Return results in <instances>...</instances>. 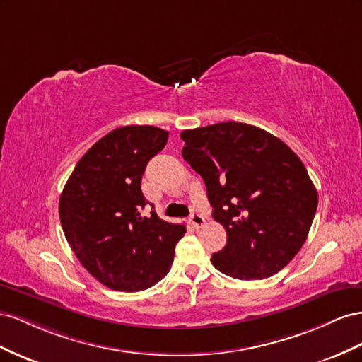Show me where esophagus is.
Wrapping results in <instances>:
<instances>
[{
    "label": "esophagus",
    "instance_id": "esophagus-1",
    "mask_svg": "<svg viewBox=\"0 0 362 362\" xmlns=\"http://www.w3.org/2000/svg\"><path fill=\"white\" fill-rule=\"evenodd\" d=\"M189 220H191V223L194 224L195 229H200V227L204 226V216H203L202 214H199V212H192Z\"/></svg>",
    "mask_w": 362,
    "mask_h": 362
}]
</instances>
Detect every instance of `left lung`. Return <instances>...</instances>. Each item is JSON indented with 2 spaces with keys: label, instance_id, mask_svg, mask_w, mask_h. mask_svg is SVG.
I'll return each instance as SVG.
<instances>
[{
  "label": "left lung",
  "instance_id": "8db88e82",
  "mask_svg": "<svg viewBox=\"0 0 362 362\" xmlns=\"http://www.w3.org/2000/svg\"><path fill=\"white\" fill-rule=\"evenodd\" d=\"M180 136L182 156L202 175L214 218L227 233L212 265L241 281L281 272L302 249L318 204L303 162L272 133L244 122Z\"/></svg>",
  "mask_w": 362,
  "mask_h": 362
}]
</instances>
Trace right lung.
I'll return each mask as SVG.
<instances>
[{"label":"right lung","mask_w":362,"mask_h":362,"mask_svg":"<svg viewBox=\"0 0 362 362\" xmlns=\"http://www.w3.org/2000/svg\"><path fill=\"white\" fill-rule=\"evenodd\" d=\"M168 132L153 126L112 130L78 160L62 191L59 216L80 264L117 291H142L170 272L185 224L159 218L141 191L148 160Z\"/></svg>","instance_id":"1"}]
</instances>
